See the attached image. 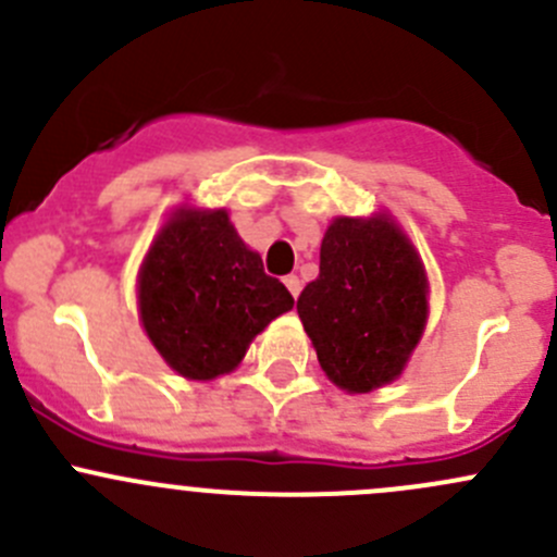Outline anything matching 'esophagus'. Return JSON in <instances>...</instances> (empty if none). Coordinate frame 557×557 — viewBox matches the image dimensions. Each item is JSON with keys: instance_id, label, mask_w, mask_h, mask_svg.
<instances>
[{"instance_id": "34e87169", "label": "esophagus", "mask_w": 557, "mask_h": 557, "mask_svg": "<svg viewBox=\"0 0 557 557\" xmlns=\"http://www.w3.org/2000/svg\"><path fill=\"white\" fill-rule=\"evenodd\" d=\"M283 283H285V288L290 290V296H294V299H299V294H301V280L296 277V274H288V277H283Z\"/></svg>"}]
</instances>
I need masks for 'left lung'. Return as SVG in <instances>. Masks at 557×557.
Wrapping results in <instances>:
<instances>
[{
    "label": "left lung",
    "mask_w": 557,
    "mask_h": 557,
    "mask_svg": "<svg viewBox=\"0 0 557 557\" xmlns=\"http://www.w3.org/2000/svg\"><path fill=\"white\" fill-rule=\"evenodd\" d=\"M425 294L423 263L396 223L336 218L296 310L329 380L369 393L401 374L423 334Z\"/></svg>",
    "instance_id": "obj_1"
}]
</instances>
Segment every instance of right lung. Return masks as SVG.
Returning a JSON list of instances; mask_svg holds the SVG:
<instances>
[{
	"label": "right lung",
	"mask_w": 557,
	"mask_h": 557,
	"mask_svg": "<svg viewBox=\"0 0 557 557\" xmlns=\"http://www.w3.org/2000/svg\"><path fill=\"white\" fill-rule=\"evenodd\" d=\"M294 307L263 272L226 210H180L139 272V314L156 350L188 380H215L243 361L252 336Z\"/></svg>",
	"instance_id": "add662e5"
}]
</instances>
